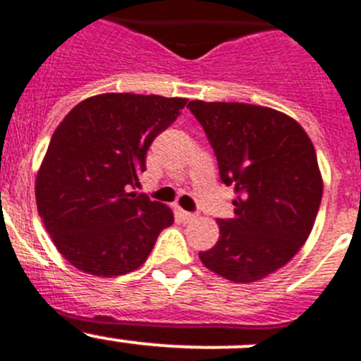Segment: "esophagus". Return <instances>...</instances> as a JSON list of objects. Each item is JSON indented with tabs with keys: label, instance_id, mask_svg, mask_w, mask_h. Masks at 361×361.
Returning <instances> with one entry per match:
<instances>
[{
	"label": "esophagus",
	"instance_id": "obj_1",
	"mask_svg": "<svg viewBox=\"0 0 361 361\" xmlns=\"http://www.w3.org/2000/svg\"><path fill=\"white\" fill-rule=\"evenodd\" d=\"M180 215H181V217H183V221H187V222H192V221H196V219H197V215L192 214V212L180 210Z\"/></svg>",
	"mask_w": 361,
	"mask_h": 361
}]
</instances>
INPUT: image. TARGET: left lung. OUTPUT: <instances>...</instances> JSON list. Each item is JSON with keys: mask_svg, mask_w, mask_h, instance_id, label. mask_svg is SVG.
<instances>
[{"mask_svg": "<svg viewBox=\"0 0 361 361\" xmlns=\"http://www.w3.org/2000/svg\"><path fill=\"white\" fill-rule=\"evenodd\" d=\"M210 140L221 180L235 187L233 219L200 252L207 269L233 283L264 279L295 257L312 233L322 174L308 133L269 106L222 101L187 104Z\"/></svg>", "mask_w": 361, "mask_h": 361, "instance_id": "left-lung-1", "label": "left lung"}]
</instances>
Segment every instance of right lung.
<instances>
[{"label":"right lung","mask_w":361,"mask_h":361,"mask_svg":"<svg viewBox=\"0 0 361 361\" xmlns=\"http://www.w3.org/2000/svg\"><path fill=\"white\" fill-rule=\"evenodd\" d=\"M187 104L185 97L106 92L63 117L35 180L37 210L73 267L99 278L139 269L164 228L167 204L130 192L146 153Z\"/></svg>","instance_id":"add662e5"}]
</instances>
